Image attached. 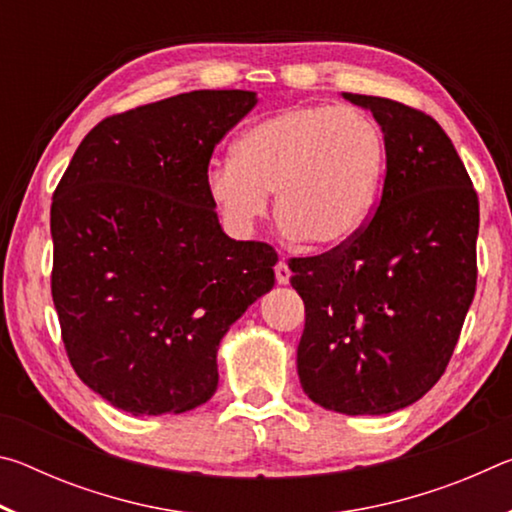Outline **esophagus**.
<instances>
[{
    "mask_svg": "<svg viewBox=\"0 0 512 512\" xmlns=\"http://www.w3.org/2000/svg\"><path fill=\"white\" fill-rule=\"evenodd\" d=\"M275 280H277V284H282V287L291 282V268L287 262H284V259H280V262L275 264Z\"/></svg>",
    "mask_w": 512,
    "mask_h": 512,
    "instance_id": "1",
    "label": "esophagus"
}]
</instances>
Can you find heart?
<instances>
[{
  "instance_id": "1",
  "label": "heart",
  "mask_w": 512,
  "mask_h": 512,
  "mask_svg": "<svg viewBox=\"0 0 512 512\" xmlns=\"http://www.w3.org/2000/svg\"><path fill=\"white\" fill-rule=\"evenodd\" d=\"M386 176V140L368 112L296 106L250 124L205 189L232 235L246 237L275 194V219L307 248L348 244L368 223Z\"/></svg>"
}]
</instances>
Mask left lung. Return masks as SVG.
Segmentation results:
<instances>
[{
	"instance_id": "obj_1",
	"label": "left lung",
	"mask_w": 512,
	"mask_h": 512,
	"mask_svg": "<svg viewBox=\"0 0 512 512\" xmlns=\"http://www.w3.org/2000/svg\"><path fill=\"white\" fill-rule=\"evenodd\" d=\"M386 140L384 189L348 244L289 262L305 302L302 391L327 411L384 415L443 377L476 289L479 198L452 140L424 112L343 92Z\"/></svg>"
}]
</instances>
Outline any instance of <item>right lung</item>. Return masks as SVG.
<instances>
[{"label": "right lung", "mask_w": 512, "mask_h": 512, "mask_svg": "<svg viewBox=\"0 0 512 512\" xmlns=\"http://www.w3.org/2000/svg\"><path fill=\"white\" fill-rule=\"evenodd\" d=\"M255 103L196 90L112 115L60 178L51 296L69 363L115 409L205 404L225 332L273 289L275 250L225 235L205 189L214 146Z\"/></svg>", "instance_id": "right-lung-1"}]
</instances>
